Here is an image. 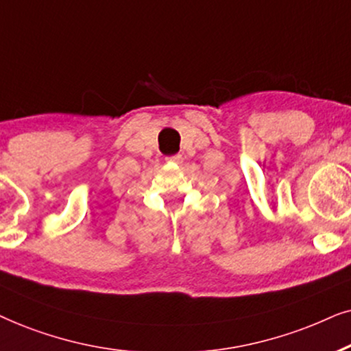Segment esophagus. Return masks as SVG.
Wrapping results in <instances>:
<instances>
[{"mask_svg": "<svg viewBox=\"0 0 351 351\" xmlns=\"http://www.w3.org/2000/svg\"><path fill=\"white\" fill-rule=\"evenodd\" d=\"M167 162L180 165V163H183V156H180V154H176V156H170V157H167Z\"/></svg>", "mask_w": 351, "mask_h": 351, "instance_id": "1", "label": "esophagus"}]
</instances>
